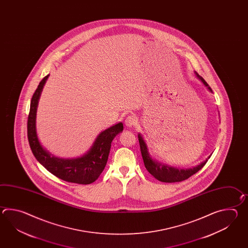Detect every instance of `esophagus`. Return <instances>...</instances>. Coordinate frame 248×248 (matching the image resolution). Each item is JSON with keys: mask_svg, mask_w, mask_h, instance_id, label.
<instances>
[{"mask_svg": "<svg viewBox=\"0 0 248 248\" xmlns=\"http://www.w3.org/2000/svg\"><path fill=\"white\" fill-rule=\"evenodd\" d=\"M136 124H137V118L136 117L132 116V115L126 117V120H125V125L127 127H132V126H135Z\"/></svg>", "mask_w": 248, "mask_h": 248, "instance_id": "1", "label": "esophagus"}]
</instances>
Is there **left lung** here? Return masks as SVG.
Segmentation results:
<instances>
[{"mask_svg":"<svg viewBox=\"0 0 248 248\" xmlns=\"http://www.w3.org/2000/svg\"><path fill=\"white\" fill-rule=\"evenodd\" d=\"M195 75L198 79H201V82L205 85L206 89L209 90L211 93H213V90H211L209 85L206 83V80L197 73ZM138 140L140 143L143 163H144V166L147 169L148 172L153 175L156 179L160 182H163V183H175V182H182L184 180L188 179L190 176H191L192 174H196L199 170H201L205 166V164L207 162L208 158H210L211 155H212L211 154L205 161L201 162L200 165H198L196 167H193L192 169H177V168H174L171 166H168L167 164L158 162V160L154 159L149 153L147 143L140 133L138 134Z\"/></svg>","mask_w":248,"mask_h":248,"instance_id":"8db88e82","label":"left lung"}]
</instances>
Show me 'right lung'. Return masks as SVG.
<instances>
[{"instance_id": "obj_1", "label": "right lung", "mask_w": 248, "mask_h": 248, "mask_svg": "<svg viewBox=\"0 0 248 248\" xmlns=\"http://www.w3.org/2000/svg\"><path fill=\"white\" fill-rule=\"evenodd\" d=\"M48 76L49 74L42 79L31 100L27 122V136L30 147L38 161L58 178L69 183L90 185L99 177L106 168L111 142L123 130V124L119 122L101 132L90 150L80 157L63 158L53 155L42 146L36 130L38 103Z\"/></svg>"}]
</instances>
